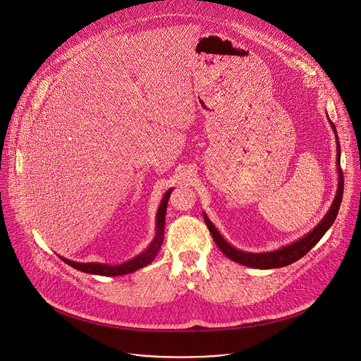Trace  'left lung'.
<instances>
[{"label": "left lung", "instance_id": "8db88e82", "mask_svg": "<svg viewBox=\"0 0 361 361\" xmlns=\"http://www.w3.org/2000/svg\"><path fill=\"white\" fill-rule=\"evenodd\" d=\"M331 123V121H330ZM331 127L336 133V127L331 123ZM336 140H337V170H338V190L336 194V198L331 204V209L329 210V213L326 214V217L320 221V224L312 231L308 233L307 235H304L302 238H300L298 241L283 247L281 250L273 251V252H262V254H254V252H245V251H240L235 250L234 247H231L217 231V228L212 224V221L204 217L205 224H207L216 244L219 245V248L224 252V255H227L228 259H231L235 263H240L243 266L247 267H252V269H277V267H284L288 266L297 260H300L302 255H305L308 251H310L319 241L320 238L326 234V231L331 227V224L334 223L340 204H341V198H343V190H344V177H343V170L340 166V142H338V137L336 133Z\"/></svg>", "mask_w": 361, "mask_h": 361}]
</instances>
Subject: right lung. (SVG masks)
I'll return each instance as SVG.
<instances>
[{
  "label": "right lung",
  "mask_w": 361,
  "mask_h": 361,
  "mask_svg": "<svg viewBox=\"0 0 361 361\" xmlns=\"http://www.w3.org/2000/svg\"><path fill=\"white\" fill-rule=\"evenodd\" d=\"M173 190H169L164 195V198L161 200V204L159 207V212H157V234H156V238L152 240V243L149 244V247L141 252L140 255H137L135 259L124 263V264H120V266H110V264H98V263H75V262H71V260H67V259H63V257H60L61 260H64V263H67L68 266L80 270V271H84V273H90V274H98V276H107V277H111V276H123V274H128V273H133L147 264H149L154 257L157 255L163 241H164V223H166V210H167V202H169V197L171 194Z\"/></svg>",
  "instance_id": "add662e5"
}]
</instances>
